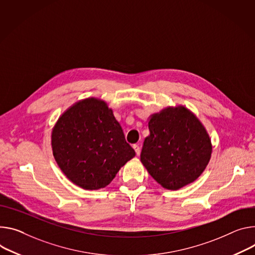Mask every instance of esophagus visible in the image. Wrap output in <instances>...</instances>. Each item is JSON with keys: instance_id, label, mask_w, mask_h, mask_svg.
I'll return each mask as SVG.
<instances>
[{"instance_id": "obj_1", "label": "esophagus", "mask_w": 255, "mask_h": 255, "mask_svg": "<svg viewBox=\"0 0 255 255\" xmlns=\"http://www.w3.org/2000/svg\"><path fill=\"white\" fill-rule=\"evenodd\" d=\"M133 148H134V150H135V152H136L137 155L140 154L141 149H140V146H139V145H138V144H134V145H133Z\"/></svg>"}]
</instances>
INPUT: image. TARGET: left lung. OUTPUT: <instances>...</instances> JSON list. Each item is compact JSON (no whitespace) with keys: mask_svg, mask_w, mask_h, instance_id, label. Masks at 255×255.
<instances>
[{"mask_svg":"<svg viewBox=\"0 0 255 255\" xmlns=\"http://www.w3.org/2000/svg\"><path fill=\"white\" fill-rule=\"evenodd\" d=\"M140 161L148 174L168 190L194 182L210 163L212 140L188 108L169 106L148 117Z\"/></svg>","mask_w":255,"mask_h":255,"instance_id":"8db88e82","label":"left lung"}]
</instances>
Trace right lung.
I'll return each instance as SVG.
<instances>
[{
  "mask_svg": "<svg viewBox=\"0 0 255 255\" xmlns=\"http://www.w3.org/2000/svg\"><path fill=\"white\" fill-rule=\"evenodd\" d=\"M51 145L63 174L84 190L108 186L136 154L113 110L98 98L80 100L60 116Z\"/></svg>",
  "mask_w": 255,
  "mask_h": 255,
  "instance_id": "obj_1",
  "label": "right lung"
}]
</instances>
